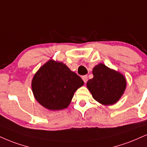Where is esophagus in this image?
I'll use <instances>...</instances> for the list:
<instances>
[{
    "mask_svg": "<svg viewBox=\"0 0 147 147\" xmlns=\"http://www.w3.org/2000/svg\"><path fill=\"white\" fill-rule=\"evenodd\" d=\"M88 76L87 75H84L82 77V79L83 80H84V83H86L88 81Z\"/></svg>",
    "mask_w": 147,
    "mask_h": 147,
    "instance_id": "1",
    "label": "esophagus"
}]
</instances>
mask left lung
Returning a JSON list of instances; mask_svg holds the SVG:
<instances>
[{
  "label": "left lung",
  "mask_w": 147,
  "mask_h": 147,
  "mask_svg": "<svg viewBox=\"0 0 147 147\" xmlns=\"http://www.w3.org/2000/svg\"><path fill=\"white\" fill-rule=\"evenodd\" d=\"M94 77L87 83L93 98L103 105H112L120 99L125 88L126 80L118 72L99 63L93 68Z\"/></svg>",
  "instance_id": "1"
}]
</instances>
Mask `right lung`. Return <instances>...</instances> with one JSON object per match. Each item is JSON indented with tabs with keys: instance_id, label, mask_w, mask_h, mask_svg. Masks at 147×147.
<instances>
[{
	"instance_id": "1",
	"label": "right lung",
	"mask_w": 147,
	"mask_h": 147,
	"mask_svg": "<svg viewBox=\"0 0 147 147\" xmlns=\"http://www.w3.org/2000/svg\"><path fill=\"white\" fill-rule=\"evenodd\" d=\"M84 81L61 62L50 60L33 77L32 90L35 99L51 110L66 108L74 93Z\"/></svg>"
}]
</instances>
